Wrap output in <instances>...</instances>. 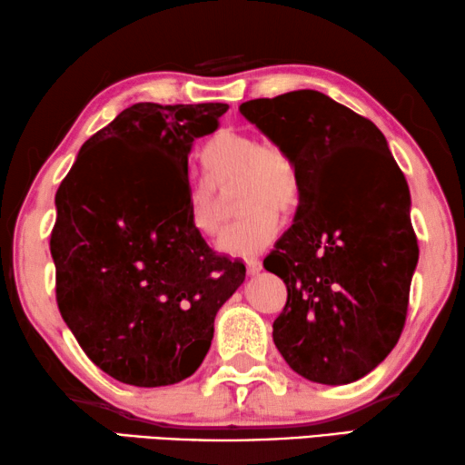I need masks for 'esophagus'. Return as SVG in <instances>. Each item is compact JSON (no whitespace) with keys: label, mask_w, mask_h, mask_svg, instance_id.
<instances>
[{"label":"esophagus","mask_w":465,"mask_h":465,"mask_svg":"<svg viewBox=\"0 0 465 465\" xmlns=\"http://www.w3.org/2000/svg\"><path fill=\"white\" fill-rule=\"evenodd\" d=\"M245 265H247L249 276H255V273L262 272V260H257V257H251V260L245 262Z\"/></svg>","instance_id":"34e87169"}]
</instances>
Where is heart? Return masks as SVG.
<instances>
[{"mask_svg":"<svg viewBox=\"0 0 465 465\" xmlns=\"http://www.w3.org/2000/svg\"><path fill=\"white\" fill-rule=\"evenodd\" d=\"M205 179L189 187V218L202 237H214L223 214V195L234 189L241 218L226 228L218 247L228 255L249 257L272 241L278 214L299 208L302 177L299 163L282 143L234 129H220L202 148Z\"/></svg>","mask_w":465,"mask_h":465,"instance_id":"heart-1","label":"heart"}]
</instances>
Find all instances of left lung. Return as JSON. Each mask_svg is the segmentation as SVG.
<instances>
[{
	"mask_svg": "<svg viewBox=\"0 0 465 465\" xmlns=\"http://www.w3.org/2000/svg\"><path fill=\"white\" fill-rule=\"evenodd\" d=\"M239 111L292 152L302 177L294 224L263 260L288 291L273 344L309 381L352 383L406 323L418 241L404 173L372 121L317 90Z\"/></svg>",
	"mask_w": 465,
	"mask_h": 465,
	"instance_id": "1",
	"label": "left lung"
}]
</instances>
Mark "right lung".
Here are the masks:
<instances>
[{
  "label": "right lung",
  "mask_w": 465,
  "mask_h": 465,
  "mask_svg": "<svg viewBox=\"0 0 465 465\" xmlns=\"http://www.w3.org/2000/svg\"><path fill=\"white\" fill-rule=\"evenodd\" d=\"M228 104L138 103L84 143L55 193L59 313L98 369L161 387L193 375L245 280L189 218V152Z\"/></svg>",
  "instance_id": "1"
}]
</instances>
